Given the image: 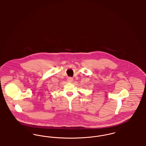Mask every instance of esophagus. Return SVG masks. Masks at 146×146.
<instances>
[{"label":"esophagus","instance_id":"1","mask_svg":"<svg viewBox=\"0 0 146 146\" xmlns=\"http://www.w3.org/2000/svg\"><path fill=\"white\" fill-rule=\"evenodd\" d=\"M73 78H72V77H68V78H67V81L68 82H72V81H73Z\"/></svg>","mask_w":146,"mask_h":146}]
</instances>
